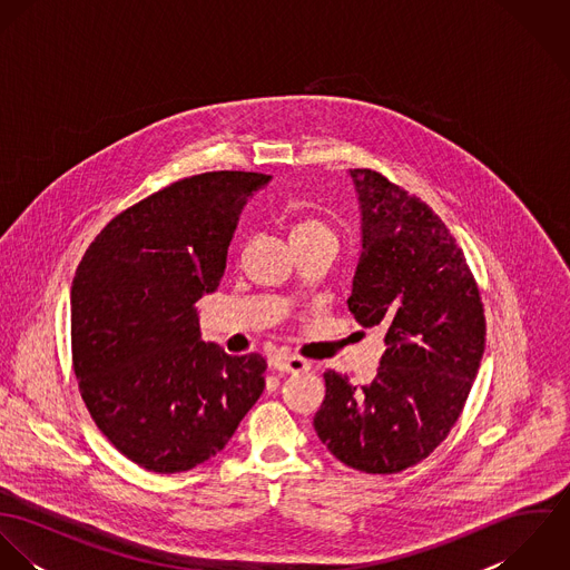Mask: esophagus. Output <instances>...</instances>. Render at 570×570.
Listing matches in <instances>:
<instances>
[{"instance_id":"1","label":"esophagus","mask_w":570,"mask_h":570,"mask_svg":"<svg viewBox=\"0 0 570 570\" xmlns=\"http://www.w3.org/2000/svg\"><path fill=\"white\" fill-rule=\"evenodd\" d=\"M274 368L281 373H305L312 368V364L298 355H285L274 360Z\"/></svg>"}]
</instances>
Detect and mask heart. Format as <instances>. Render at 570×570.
Returning a JSON list of instances; mask_svg holds the SVG:
<instances>
[{
  "mask_svg": "<svg viewBox=\"0 0 570 570\" xmlns=\"http://www.w3.org/2000/svg\"><path fill=\"white\" fill-rule=\"evenodd\" d=\"M318 235H331V228L326 226L325 222L316 219V217H303L294 224L292 228V239H298V237H318Z\"/></svg>",
  "mask_w": 570,
  "mask_h": 570,
  "instance_id": "1",
  "label": "heart"
}]
</instances>
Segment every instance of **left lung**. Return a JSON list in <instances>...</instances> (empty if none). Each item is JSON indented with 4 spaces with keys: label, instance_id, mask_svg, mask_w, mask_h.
Listing matches in <instances>:
<instances>
[{
    "label": "left lung",
    "instance_id": "8db88e82",
    "mask_svg": "<svg viewBox=\"0 0 570 570\" xmlns=\"http://www.w3.org/2000/svg\"><path fill=\"white\" fill-rule=\"evenodd\" d=\"M362 249L348 309L382 326L377 377L355 386L326 371L314 428L326 450L366 474H397L448 436L485 351V312L463 249L432 208L382 173L351 170Z\"/></svg>",
    "mask_w": 570,
    "mask_h": 570
}]
</instances>
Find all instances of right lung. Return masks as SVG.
Wrapping results in <instances>:
<instances>
[{
  "label": "right lung",
  "instance_id": "obj_1",
  "mask_svg": "<svg viewBox=\"0 0 570 570\" xmlns=\"http://www.w3.org/2000/svg\"><path fill=\"white\" fill-rule=\"evenodd\" d=\"M269 175L213 170L116 215L72 281V362L98 430L158 474L226 448L265 389L258 353L206 344L195 303L219 287L247 199Z\"/></svg>",
  "mask_w": 570,
  "mask_h": 570
}]
</instances>
